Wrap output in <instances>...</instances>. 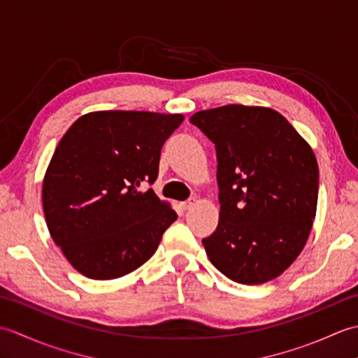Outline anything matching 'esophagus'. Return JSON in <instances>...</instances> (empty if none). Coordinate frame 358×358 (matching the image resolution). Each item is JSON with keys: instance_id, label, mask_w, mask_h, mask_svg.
I'll return each mask as SVG.
<instances>
[{"instance_id": "esophagus-1", "label": "esophagus", "mask_w": 358, "mask_h": 358, "mask_svg": "<svg viewBox=\"0 0 358 358\" xmlns=\"http://www.w3.org/2000/svg\"><path fill=\"white\" fill-rule=\"evenodd\" d=\"M196 204V200L195 199H191V200H187V201H185L183 204H181V206H183V209L185 210H187V209H192L194 206Z\"/></svg>"}]
</instances>
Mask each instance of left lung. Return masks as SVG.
Returning <instances> with one entry per match:
<instances>
[{"instance_id":"obj_1","label":"left lung","mask_w":358,"mask_h":358,"mask_svg":"<svg viewBox=\"0 0 358 358\" xmlns=\"http://www.w3.org/2000/svg\"><path fill=\"white\" fill-rule=\"evenodd\" d=\"M215 144L220 220L203 238L227 278L262 285L305 248L318 199V164L306 140L269 108L227 104L191 117Z\"/></svg>"}]
</instances>
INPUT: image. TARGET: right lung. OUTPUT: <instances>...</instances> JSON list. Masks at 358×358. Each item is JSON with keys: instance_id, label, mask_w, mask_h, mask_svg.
<instances>
[{"instance_id": "1", "label": "right lung", "mask_w": 358, "mask_h": 358, "mask_svg": "<svg viewBox=\"0 0 358 358\" xmlns=\"http://www.w3.org/2000/svg\"><path fill=\"white\" fill-rule=\"evenodd\" d=\"M181 113L100 110L59 140L43 180L49 232L83 275L113 280L140 268L177 214L152 189L164 141Z\"/></svg>"}]
</instances>
